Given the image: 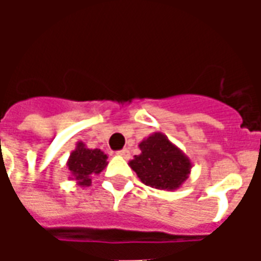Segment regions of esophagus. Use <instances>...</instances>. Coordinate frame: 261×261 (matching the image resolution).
Masks as SVG:
<instances>
[{
  "instance_id": "esophagus-1",
  "label": "esophagus",
  "mask_w": 261,
  "mask_h": 261,
  "mask_svg": "<svg viewBox=\"0 0 261 261\" xmlns=\"http://www.w3.org/2000/svg\"><path fill=\"white\" fill-rule=\"evenodd\" d=\"M117 155H119V156H121V158L128 159V158H130V151H128L127 148H124V149L119 151V152H117Z\"/></svg>"
}]
</instances>
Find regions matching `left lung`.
I'll return each instance as SVG.
<instances>
[{"instance_id":"obj_1","label":"left lung","mask_w":261,"mask_h":261,"mask_svg":"<svg viewBox=\"0 0 261 261\" xmlns=\"http://www.w3.org/2000/svg\"><path fill=\"white\" fill-rule=\"evenodd\" d=\"M138 147L141 153L136 155L128 165L144 185L173 192L189 179L192 161L162 133L155 131L144 138Z\"/></svg>"}]
</instances>
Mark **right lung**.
<instances>
[{
  "instance_id": "1",
  "label": "right lung",
  "mask_w": 261,
  "mask_h": 261,
  "mask_svg": "<svg viewBox=\"0 0 261 261\" xmlns=\"http://www.w3.org/2000/svg\"><path fill=\"white\" fill-rule=\"evenodd\" d=\"M108 155L100 149H91L82 141L76 142L75 149L69 153L67 168L69 179L81 187L91 186L92 176L99 175L108 166Z\"/></svg>"
}]
</instances>
